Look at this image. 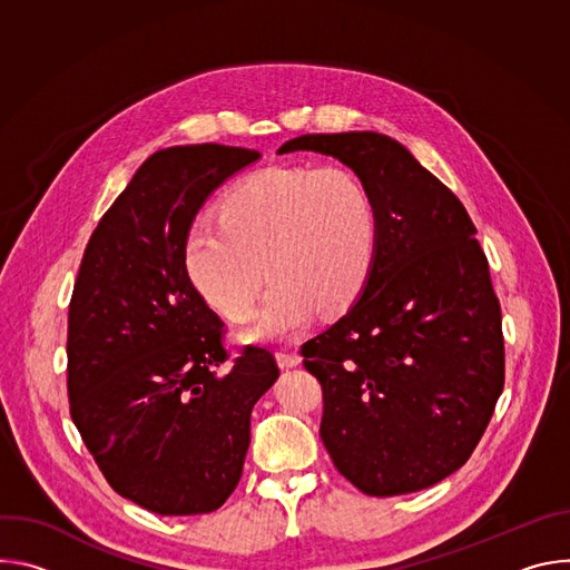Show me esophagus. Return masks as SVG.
Masks as SVG:
<instances>
[{"label":"esophagus","mask_w":570,"mask_h":570,"mask_svg":"<svg viewBox=\"0 0 570 570\" xmlns=\"http://www.w3.org/2000/svg\"><path fill=\"white\" fill-rule=\"evenodd\" d=\"M277 363L282 370H288V367H297L302 363V356L297 352H277Z\"/></svg>","instance_id":"1"}]
</instances>
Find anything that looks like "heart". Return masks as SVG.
I'll return each mask as SVG.
<instances>
[{"instance_id":"heart-1","label":"heart","mask_w":570,"mask_h":570,"mask_svg":"<svg viewBox=\"0 0 570 570\" xmlns=\"http://www.w3.org/2000/svg\"><path fill=\"white\" fill-rule=\"evenodd\" d=\"M376 248V205L354 171L286 165L236 183L220 220L189 229L185 266L207 304L232 322L255 313L271 275L266 304L243 336L282 341L299 334L315 308L350 306L370 279Z\"/></svg>"}]
</instances>
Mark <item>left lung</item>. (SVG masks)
Instances as JSON below:
<instances>
[{"label": "left lung", "mask_w": 570, "mask_h": 570, "mask_svg": "<svg viewBox=\"0 0 570 570\" xmlns=\"http://www.w3.org/2000/svg\"><path fill=\"white\" fill-rule=\"evenodd\" d=\"M347 165L379 216L361 297L302 345L320 381V438L367 497L426 490L458 471L490 424L505 383L501 304L475 227L411 150L381 132L302 135Z\"/></svg>", "instance_id": "obj_1"}]
</instances>
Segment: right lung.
<instances>
[{"instance_id":"right-lung-1","label":"right lung","mask_w":570,"mask_h":570,"mask_svg":"<svg viewBox=\"0 0 570 570\" xmlns=\"http://www.w3.org/2000/svg\"><path fill=\"white\" fill-rule=\"evenodd\" d=\"M259 157L223 144L153 153L99 220L73 284L71 420L112 490L161 517L227 501L255 403L279 376L262 347L229 361L225 324L185 266L203 203Z\"/></svg>"}]
</instances>
